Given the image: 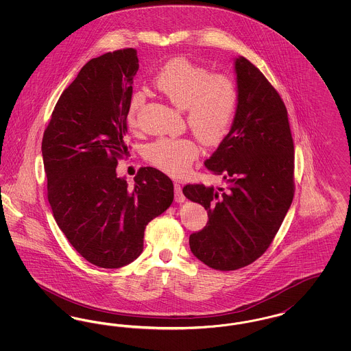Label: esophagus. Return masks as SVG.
Listing matches in <instances>:
<instances>
[{
	"mask_svg": "<svg viewBox=\"0 0 351 351\" xmlns=\"http://www.w3.org/2000/svg\"><path fill=\"white\" fill-rule=\"evenodd\" d=\"M173 191H175V201L176 202H183L185 200L183 191H182V185L179 183L173 184Z\"/></svg>",
	"mask_w": 351,
	"mask_h": 351,
	"instance_id": "obj_1",
	"label": "esophagus"
}]
</instances>
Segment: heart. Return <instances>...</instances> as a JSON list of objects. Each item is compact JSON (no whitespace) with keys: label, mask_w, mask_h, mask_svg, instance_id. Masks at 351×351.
Listing matches in <instances>:
<instances>
[{"label":"heart","mask_w":351,"mask_h":351,"mask_svg":"<svg viewBox=\"0 0 351 351\" xmlns=\"http://www.w3.org/2000/svg\"><path fill=\"white\" fill-rule=\"evenodd\" d=\"M152 84L172 104L186 109L189 126L205 143H218L229 132L238 109V89L230 77L212 75L180 56L160 68ZM143 102L145 95L134 92L126 112L130 129L138 125L136 114ZM145 156L154 167L182 176L199 156V146L191 138H160L146 146Z\"/></svg>","instance_id":"b5f03b06"}]
</instances>
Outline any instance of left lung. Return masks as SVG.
<instances>
[{
    "instance_id": "8db88e82",
    "label": "left lung",
    "mask_w": 351,
    "mask_h": 351,
    "mask_svg": "<svg viewBox=\"0 0 351 351\" xmlns=\"http://www.w3.org/2000/svg\"><path fill=\"white\" fill-rule=\"evenodd\" d=\"M235 73L233 126L205 162L228 185L183 188L208 212L206 226L189 235L191 251L219 271L249 266L265 254L295 195V147L283 100L246 58L235 59Z\"/></svg>"
}]
</instances>
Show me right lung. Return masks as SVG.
I'll return each mask as SVG.
<instances>
[{
	"mask_svg": "<svg viewBox=\"0 0 351 351\" xmlns=\"http://www.w3.org/2000/svg\"><path fill=\"white\" fill-rule=\"evenodd\" d=\"M138 62L134 49L89 60L56 102L42 141L53 218L75 250L102 268L136 259L146 225L173 200V184L156 168H139L133 185L116 172L128 152Z\"/></svg>",
	"mask_w": 351,
	"mask_h": 351,
	"instance_id": "1",
	"label": "right lung"
}]
</instances>
